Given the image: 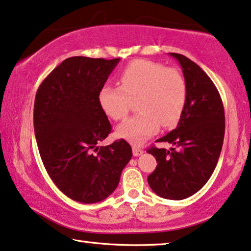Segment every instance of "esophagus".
Returning a JSON list of instances; mask_svg holds the SVG:
<instances>
[{"label":"esophagus","instance_id":"1","mask_svg":"<svg viewBox=\"0 0 251 251\" xmlns=\"http://www.w3.org/2000/svg\"><path fill=\"white\" fill-rule=\"evenodd\" d=\"M143 152H144V151H143V150H142L141 148L136 147V145H133V154H134V156L141 155Z\"/></svg>","mask_w":251,"mask_h":251}]
</instances>
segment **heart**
<instances>
[{"instance_id":"obj_1","label":"heart","mask_w":251,"mask_h":251,"mask_svg":"<svg viewBox=\"0 0 251 251\" xmlns=\"http://www.w3.org/2000/svg\"><path fill=\"white\" fill-rule=\"evenodd\" d=\"M140 111L117 128L118 136L142 144L158 132L160 126L171 128L180 119L187 99L185 78L177 69L160 63L136 59L121 73V85H103L99 103L108 117L124 119L132 100Z\"/></svg>"}]
</instances>
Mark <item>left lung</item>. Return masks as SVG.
I'll list each match as a JSON object with an SVG mask.
<instances>
[{
	"instance_id": "obj_1",
	"label": "left lung",
	"mask_w": 251,
	"mask_h": 251,
	"mask_svg": "<svg viewBox=\"0 0 251 251\" xmlns=\"http://www.w3.org/2000/svg\"><path fill=\"white\" fill-rule=\"evenodd\" d=\"M182 67L187 99L177 127L156 142H168L170 150L149 148L158 166L148 177L151 189L167 200H185L206 184L219 161L226 117L215 84L196 63L170 53Z\"/></svg>"
}]
</instances>
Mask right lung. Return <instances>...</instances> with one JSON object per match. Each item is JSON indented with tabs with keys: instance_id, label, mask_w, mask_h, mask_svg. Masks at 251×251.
<instances>
[{
	"instance_id": "obj_1",
	"label": "right lung",
	"mask_w": 251,
	"mask_h": 251,
	"mask_svg": "<svg viewBox=\"0 0 251 251\" xmlns=\"http://www.w3.org/2000/svg\"><path fill=\"white\" fill-rule=\"evenodd\" d=\"M119 58H66L36 93L33 127L45 169L63 194L84 204L107 198L132 158L125 140L98 147L111 132L99 92Z\"/></svg>"
}]
</instances>
